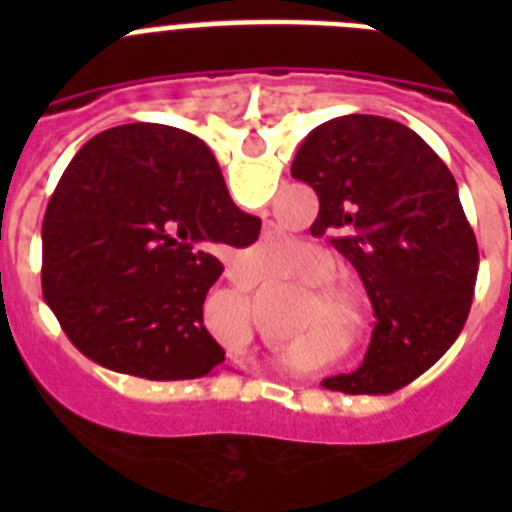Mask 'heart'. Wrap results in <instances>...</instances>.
<instances>
[{
    "mask_svg": "<svg viewBox=\"0 0 512 512\" xmlns=\"http://www.w3.org/2000/svg\"><path fill=\"white\" fill-rule=\"evenodd\" d=\"M332 271H335V260L324 249L303 244L292 257V263H289L287 279L297 281V284H313L311 292L332 308V316H335L337 324H348L358 295L348 279L330 276L327 280L326 276ZM308 324H311V316H303L300 327H308Z\"/></svg>",
    "mask_w": 512,
    "mask_h": 512,
    "instance_id": "1",
    "label": "heart"
}]
</instances>
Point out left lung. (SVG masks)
I'll return each instance as SVG.
<instances>
[{
    "instance_id": "1",
    "label": "left lung",
    "mask_w": 512,
    "mask_h": 512,
    "mask_svg": "<svg viewBox=\"0 0 512 512\" xmlns=\"http://www.w3.org/2000/svg\"><path fill=\"white\" fill-rule=\"evenodd\" d=\"M292 177L319 196L313 236H327L364 281L374 332L356 372L329 390L393 393L444 356L465 327L478 244L457 180L406 124L348 114L303 140Z\"/></svg>"
}]
</instances>
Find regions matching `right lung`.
Here are the masks:
<instances>
[{"label": "right lung", "instance_id": "obj_1", "mask_svg": "<svg viewBox=\"0 0 512 512\" xmlns=\"http://www.w3.org/2000/svg\"><path fill=\"white\" fill-rule=\"evenodd\" d=\"M260 220L228 196L196 135L122 124L71 159L42 223V292L95 364L143 380H196L225 361L204 327L223 244L247 247Z\"/></svg>", "mask_w": 512, "mask_h": 512}]
</instances>
